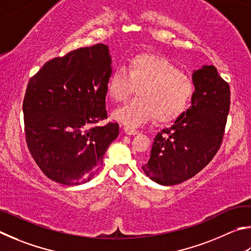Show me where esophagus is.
Here are the masks:
<instances>
[{"instance_id":"obj_1","label":"esophagus","mask_w":251,"mask_h":251,"mask_svg":"<svg viewBox=\"0 0 251 251\" xmlns=\"http://www.w3.org/2000/svg\"><path fill=\"white\" fill-rule=\"evenodd\" d=\"M125 132L129 135H134V134H138L139 131L133 128H130V126H125Z\"/></svg>"}]
</instances>
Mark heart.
Wrapping results in <instances>:
<instances>
[{
  "instance_id": "b5f03b06",
  "label": "heart",
  "mask_w": 251,
  "mask_h": 251,
  "mask_svg": "<svg viewBox=\"0 0 251 251\" xmlns=\"http://www.w3.org/2000/svg\"><path fill=\"white\" fill-rule=\"evenodd\" d=\"M138 88V98L113 111V118L128 126H138L156 119L171 122L187 109L195 85L190 75L172 61L156 54L131 57L125 68L119 67L108 79L107 91L113 101L122 102Z\"/></svg>"
}]
</instances>
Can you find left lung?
Here are the masks:
<instances>
[{
    "label": "left lung",
    "mask_w": 251,
    "mask_h": 251,
    "mask_svg": "<svg viewBox=\"0 0 251 251\" xmlns=\"http://www.w3.org/2000/svg\"><path fill=\"white\" fill-rule=\"evenodd\" d=\"M193 81L190 109L156 134L151 155L142 166L149 177L162 185L179 184L201 172L223 142L230 107L229 85L213 65L195 70Z\"/></svg>",
    "instance_id": "obj_1"
}]
</instances>
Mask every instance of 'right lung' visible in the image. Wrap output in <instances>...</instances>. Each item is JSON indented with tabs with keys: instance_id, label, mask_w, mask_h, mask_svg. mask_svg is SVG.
<instances>
[{
	"instance_id": "add662e5",
	"label": "right lung",
	"mask_w": 251,
	"mask_h": 251,
	"mask_svg": "<svg viewBox=\"0 0 251 251\" xmlns=\"http://www.w3.org/2000/svg\"><path fill=\"white\" fill-rule=\"evenodd\" d=\"M108 46L97 44L55 57L29 79L23 113L30 155L48 178L64 185L89 182L119 134L108 118Z\"/></svg>"
}]
</instances>
